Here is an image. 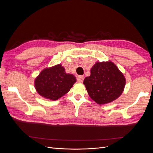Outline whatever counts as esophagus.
<instances>
[{
    "label": "esophagus",
    "instance_id": "1",
    "mask_svg": "<svg viewBox=\"0 0 153 153\" xmlns=\"http://www.w3.org/2000/svg\"><path fill=\"white\" fill-rule=\"evenodd\" d=\"M84 80V76H78L76 78V80L78 82H82Z\"/></svg>",
    "mask_w": 153,
    "mask_h": 153
}]
</instances>
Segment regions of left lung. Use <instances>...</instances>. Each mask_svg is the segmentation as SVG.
I'll list each match as a JSON object with an SVG mask.
<instances>
[{
	"label": "left lung",
	"instance_id": "1",
	"mask_svg": "<svg viewBox=\"0 0 153 153\" xmlns=\"http://www.w3.org/2000/svg\"><path fill=\"white\" fill-rule=\"evenodd\" d=\"M84 84L91 99L103 105L112 102L121 96L126 80L113 62H96L91 69V75L85 78Z\"/></svg>",
	"mask_w": 153,
	"mask_h": 153
}]
</instances>
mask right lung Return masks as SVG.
Wrapping results in <instances>:
<instances>
[{
	"label": "right lung",
	"mask_w": 153,
	"mask_h": 153,
	"mask_svg": "<svg viewBox=\"0 0 153 153\" xmlns=\"http://www.w3.org/2000/svg\"><path fill=\"white\" fill-rule=\"evenodd\" d=\"M75 76L67 74L61 64L41 71L35 80L37 92L45 98L57 100L69 92L76 82Z\"/></svg>",
	"instance_id": "obj_1"
}]
</instances>
